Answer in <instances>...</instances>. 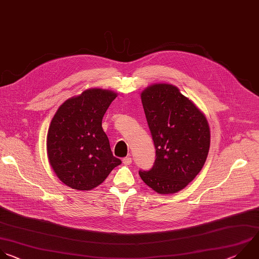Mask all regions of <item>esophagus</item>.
<instances>
[{"label": "esophagus", "instance_id": "esophagus-1", "mask_svg": "<svg viewBox=\"0 0 259 259\" xmlns=\"http://www.w3.org/2000/svg\"><path fill=\"white\" fill-rule=\"evenodd\" d=\"M122 160H123V163L126 164V165H128V164H130L132 162V158L130 156H126Z\"/></svg>", "mask_w": 259, "mask_h": 259}]
</instances>
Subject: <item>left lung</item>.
I'll list each match as a JSON object with an SVG mask.
<instances>
[{
  "label": "left lung",
  "mask_w": 259,
  "mask_h": 259,
  "mask_svg": "<svg viewBox=\"0 0 259 259\" xmlns=\"http://www.w3.org/2000/svg\"><path fill=\"white\" fill-rule=\"evenodd\" d=\"M141 102L155 147L149 170H139L143 182L159 194L184 189L201 170L209 150L205 116L178 88L156 83L141 93Z\"/></svg>",
  "instance_id": "8db88e82"
}]
</instances>
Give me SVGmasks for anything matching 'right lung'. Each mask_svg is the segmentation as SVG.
<instances>
[{
  "label": "right lung",
  "mask_w": 259,
  "mask_h": 259,
  "mask_svg": "<svg viewBox=\"0 0 259 259\" xmlns=\"http://www.w3.org/2000/svg\"><path fill=\"white\" fill-rule=\"evenodd\" d=\"M117 94L91 89L67 100L55 114L47 137L50 163L57 177L76 190L102 184L121 159L112 153L102 121Z\"/></svg>",
  "instance_id": "add662e5"
}]
</instances>
